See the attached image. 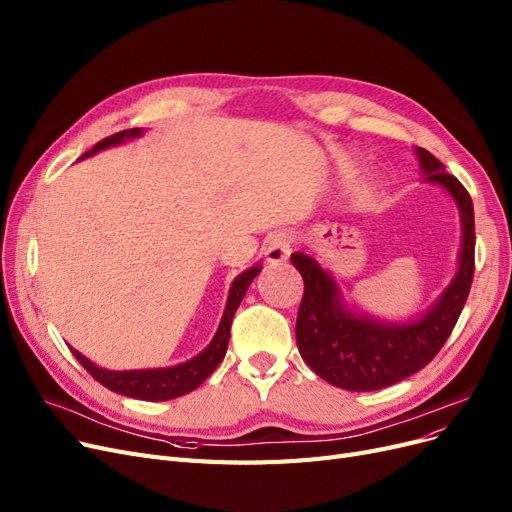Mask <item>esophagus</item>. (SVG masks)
I'll return each mask as SVG.
<instances>
[{"instance_id":"obj_1","label":"esophagus","mask_w":512,"mask_h":512,"mask_svg":"<svg viewBox=\"0 0 512 512\" xmlns=\"http://www.w3.org/2000/svg\"><path fill=\"white\" fill-rule=\"evenodd\" d=\"M293 249V238L285 232H278L274 236H270V240L263 246V253H266V259L270 263H282L287 261Z\"/></svg>"}]
</instances>
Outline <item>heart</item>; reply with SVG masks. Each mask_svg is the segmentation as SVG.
<instances>
[{"label":"heart","mask_w":512,"mask_h":512,"mask_svg":"<svg viewBox=\"0 0 512 512\" xmlns=\"http://www.w3.org/2000/svg\"><path fill=\"white\" fill-rule=\"evenodd\" d=\"M377 187H380V179H377V175H373V173L361 175L350 187V200L354 204H363L375 196Z\"/></svg>","instance_id":"b5f03b06"}]
</instances>
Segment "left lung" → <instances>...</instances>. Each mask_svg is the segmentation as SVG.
I'll return each instance as SVG.
<instances>
[{
	"label": "left lung",
	"mask_w": 512,
	"mask_h": 512,
	"mask_svg": "<svg viewBox=\"0 0 512 512\" xmlns=\"http://www.w3.org/2000/svg\"><path fill=\"white\" fill-rule=\"evenodd\" d=\"M424 183H434L458 204L462 244L456 276L434 304L405 323H386L352 310L329 270L306 253L291 261L304 278L297 312V348L308 367L325 382L369 392L392 386L426 367L456 327L475 274V208L464 185L424 147H415Z\"/></svg>",
	"instance_id": "1"
}]
</instances>
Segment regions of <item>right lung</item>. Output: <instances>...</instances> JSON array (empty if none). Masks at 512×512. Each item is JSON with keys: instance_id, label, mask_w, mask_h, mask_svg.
<instances>
[{"instance_id": "1", "label": "right lung", "mask_w": 512, "mask_h": 512, "mask_svg": "<svg viewBox=\"0 0 512 512\" xmlns=\"http://www.w3.org/2000/svg\"><path fill=\"white\" fill-rule=\"evenodd\" d=\"M143 135L141 128H128L122 132H116L103 141H99L92 149H88L82 158L99 154L101 149L122 145L130 139H139ZM261 272V263H255L253 268L244 270L240 276L234 278L230 295H227V304L221 316L219 329L215 337L198 356L192 361L175 365V367H164V369H137V371H109L99 365H94L84 354H80L75 348H71L73 356L78 358L80 365L105 388L118 392L122 396H130V399H141V401H170L183 396L187 392L196 390L208 375H211L223 356L227 352V344H230V329H232V318L240 306V301L253 282V278Z\"/></svg>"}]
</instances>
